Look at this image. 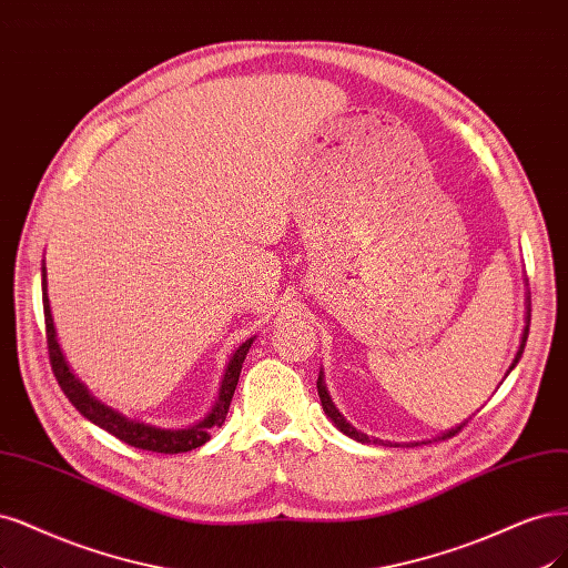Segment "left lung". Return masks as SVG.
I'll use <instances>...</instances> for the list:
<instances>
[{"instance_id":"8db88e82","label":"left lung","mask_w":568,"mask_h":568,"mask_svg":"<svg viewBox=\"0 0 568 568\" xmlns=\"http://www.w3.org/2000/svg\"><path fill=\"white\" fill-rule=\"evenodd\" d=\"M526 338H529V324H526V328H524V338H521V347H519V352H517V357H515V362H513V366H510V371L517 366V362H519V357H521V352H524V345H526ZM317 393H320V399H322V406H324V410H326V416L336 423V427L341 429V433H345L347 437H352V439H357V442H364V444H368V442H376V439H368L364 433H359V429H355L352 427L341 414H338V408L334 406V402H331V397H328V393H326V387H324V381H322V376L317 378ZM467 425V420L465 423H460L458 427H454V429H448L446 435H442L439 439H446V437H454V435H458L460 429Z\"/></svg>"}]
</instances>
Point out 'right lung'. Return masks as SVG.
I'll return each mask as SVG.
<instances>
[{"mask_svg":"<svg viewBox=\"0 0 568 568\" xmlns=\"http://www.w3.org/2000/svg\"><path fill=\"white\" fill-rule=\"evenodd\" d=\"M42 301H44V324H47V347H49V362H51V371L61 385V389L65 393V397L72 402V406L80 410L84 418H89L91 423H95L98 427H103L105 433L114 435L120 442L143 448V452H154V454H185L197 448L202 444H206L211 439V427H221L225 423L227 408L234 395V387H237L240 374H242V364L246 359V352L253 343V338H248L246 343H242L225 368L223 376V385L216 404H213L211 414L200 420L197 425L185 427V429H162V427H152L145 423H135L124 418L122 414H116L110 406L101 404L98 399H93L89 395V389L72 376V371L68 368L63 352L55 343V328H53V320H51V310H49V296H47V277H44V267H42Z\"/></svg>","mask_w":568,"mask_h":568,"instance_id":"right-lung-1","label":"right lung"}]
</instances>
